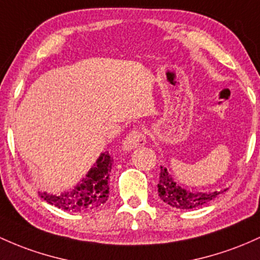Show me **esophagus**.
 <instances>
[{
  "label": "esophagus",
  "mask_w": 260,
  "mask_h": 260,
  "mask_svg": "<svg viewBox=\"0 0 260 260\" xmlns=\"http://www.w3.org/2000/svg\"><path fill=\"white\" fill-rule=\"evenodd\" d=\"M145 142H147V139H145V135L142 131H132L124 138L123 150L124 152H131V150L135 149L137 147L144 145Z\"/></svg>",
  "instance_id": "34e87169"
}]
</instances>
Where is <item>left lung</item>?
<instances>
[{"label": "left lung", "mask_w": 260, "mask_h": 260, "mask_svg": "<svg viewBox=\"0 0 260 260\" xmlns=\"http://www.w3.org/2000/svg\"><path fill=\"white\" fill-rule=\"evenodd\" d=\"M227 189L219 191H210V192H195L189 191L180 185L176 184L173 176L168 172L167 168L160 167V175H159L158 193L159 198L169 206L174 209L190 210L195 207L202 206L211 200L216 199L219 193L224 192Z\"/></svg>", "instance_id": "left-lung-1"}]
</instances>
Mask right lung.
Masks as SVG:
<instances>
[{
	"mask_svg": "<svg viewBox=\"0 0 260 260\" xmlns=\"http://www.w3.org/2000/svg\"><path fill=\"white\" fill-rule=\"evenodd\" d=\"M112 158L108 152L100 154L93 167L70 190L59 193L41 191L39 196L48 204L69 212H85L104 205L110 195V173Z\"/></svg>",
	"mask_w": 260,
	"mask_h": 260,
	"instance_id": "obj_1",
	"label": "right lung"
}]
</instances>
